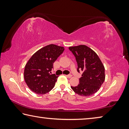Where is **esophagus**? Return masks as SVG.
<instances>
[{
	"label": "esophagus",
	"mask_w": 129,
	"mask_h": 129,
	"mask_svg": "<svg viewBox=\"0 0 129 129\" xmlns=\"http://www.w3.org/2000/svg\"><path fill=\"white\" fill-rule=\"evenodd\" d=\"M65 76H66V77H67L68 78H71V77H72V76L71 75H65Z\"/></svg>",
	"instance_id": "1"
}]
</instances>
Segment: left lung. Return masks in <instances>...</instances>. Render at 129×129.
<instances>
[{
    "mask_svg": "<svg viewBox=\"0 0 129 129\" xmlns=\"http://www.w3.org/2000/svg\"><path fill=\"white\" fill-rule=\"evenodd\" d=\"M69 49L75 56L77 63V72L82 71L79 84L71 88L77 94L90 96L99 90L103 84L105 68L94 51L85 45L70 47Z\"/></svg>",
    "mask_w": 129,
    "mask_h": 129,
    "instance_id": "left-lung-1",
    "label": "left lung"
}]
</instances>
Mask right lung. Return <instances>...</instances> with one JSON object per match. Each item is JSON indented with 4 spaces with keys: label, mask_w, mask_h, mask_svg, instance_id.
<instances>
[{
    "label": "right lung",
    "mask_w": 129,
    "mask_h": 129,
    "mask_svg": "<svg viewBox=\"0 0 129 129\" xmlns=\"http://www.w3.org/2000/svg\"><path fill=\"white\" fill-rule=\"evenodd\" d=\"M64 51V48L50 44L35 52L25 66L24 72L26 84L32 91L44 94L55 85L58 76L52 74L53 63Z\"/></svg>",
    "instance_id": "right-lung-1"
}]
</instances>
